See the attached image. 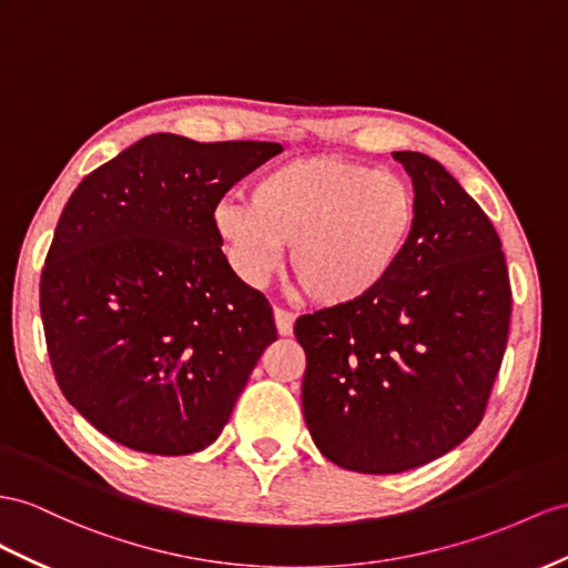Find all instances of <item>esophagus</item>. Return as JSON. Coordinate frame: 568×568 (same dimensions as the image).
<instances>
[{
    "label": "esophagus",
    "instance_id": "1",
    "mask_svg": "<svg viewBox=\"0 0 568 568\" xmlns=\"http://www.w3.org/2000/svg\"><path fill=\"white\" fill-rule=\"evenodd\" d=\"M273 318H275V328H278L281 336H293V328H295V314L293 312L275 307Z\"/></svg>",
    "mask_w": 568,
    "mask_h": 568
}]
</instances>
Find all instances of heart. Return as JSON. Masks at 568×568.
<instances>
[{"mask_svg":"<svg viewBox=\"0 0 568 568\" xmlns=\"http://www.w3.org/2000/svg\"><path fill=\"white\" fill-rule=\"evenodd\" d=\"M415 186L398 172L341 155L297 158L256 178L246 206L217 203L213 225L246 281L268 275L290 246V278L318 307L372 295L417 225Z\"/></svg>","mask_w":568,"mask_h":568,"instance_id":"1","label":"heart"}]
</instances>
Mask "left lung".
<instances>
[{
	"label": "left lung",
	"instance_id": "obj_1",
	"mask_svg": "<svg viewBox=\"0 0 568 568\" xmlns=\"http://www.w3.org/2000/svg\"><path fill=\"white\" fill-rule=\"evenodd\" d=\"M394 158L419 206L408 250L365 300L295 324L312 439L331 463L367 475L417 468L473 434L511 318L501 240L485 211L434 158Z\"/></svg>",
	"mask_w": 568,
	"mask_h": 568
}]
</instances>
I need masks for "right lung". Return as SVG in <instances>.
I'll list each match as a JSON object with an SVG mask.
<instances>
[{
	"instance_id": "obj_1",
	"label": "right lung",
	"mask_w": 568,
	"mask_h": 568,
	"mask_svg": "<svg viewBox=\"0 0 568 568\" xmlns=\"http://www.w3.org/2000/svg\"><path fill=\"white\" fill-rule=\"evenodd\" d=\"M281 151L151 134L69 196L40 316L64 398L112 442L155 456L206 448L278 338L268 300L230 268L213 211Z\"/></svg>"
}]
</instances>
